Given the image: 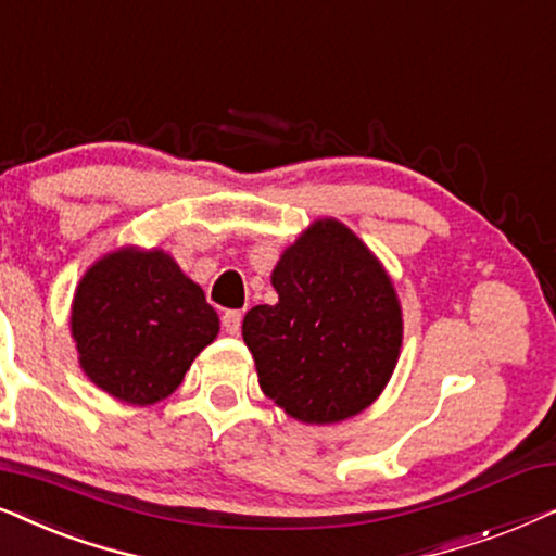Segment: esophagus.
I'll return each instance as SVG.
<instances>
[{"instance_id": "1", "label": "esophagus", "mask_w": 556, "mask_h": 556, "mask_svg": "<svg viewBox=\"0 0 556 556\" xmlns=\"http://www.w3.org/2000/svg\"><path fill=\"white\" fill-rule=\"evenodd\" d=\"M241 320H243L241 309H226L224 317H220V323H224V330L228 332V336H239Z\"/></svg>"}]
</instances>
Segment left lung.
I'll return each mask as SVG.
<instances>
[{"label":"left lung","instance_id":"obj_1","mask_svg":"<svg viewBox=\"0 0 556 556\" xmlns=\"http://www.w3.org/2000/svg\"><path fill=\"white\" fill-rule=\"evenodd\" d=\"M279 300L243 317L258 387L302 425L368 409L394 374L404 317L381 258L338 218H317L271 269Z\"/></svg>","mask_w":556,"mask_h":556}]
</instances>
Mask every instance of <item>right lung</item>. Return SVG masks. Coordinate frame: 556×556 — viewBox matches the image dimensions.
Segmentation results:
<instances>
[{"label": "right lung", "instance_id": "obj_1", "mask_svg": "<svg viewBox=\"0 0 556 556\" xmlns=\"http://www.w3.org/2000/svg\"><path fill=\"white\" fill-rule=\"evenodd\" d=\"M220 330L201 285L165 249L118 247L88 266L71 305V336L88 381L131 406L180 387Z\"/></svg>", "mask_w": 556, "mask_h": 556}]
</instances>
